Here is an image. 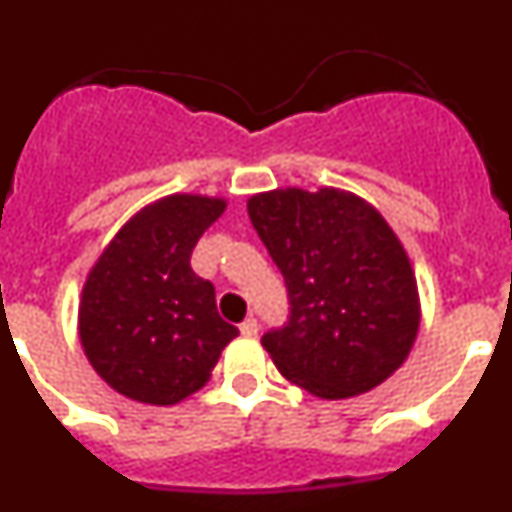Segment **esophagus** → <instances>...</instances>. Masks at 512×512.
<instances>
[{
    "instance_id": "obj_1",
    "label": "esophagus",
    "mask_w": 512,
    "mask_h": 512,
    "mask_svg": "<svg viewBox=\"0 0 512 512\" xmlns=\"http://www.w3.org/2000/svg\"><path fill=\"white\" fill-rule=\"evenodd\" d=\"M241 333H243V336H256V333H259V320H256V318L243 320Z\"/></svg>"
}]
</instances>
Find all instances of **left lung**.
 Wrapping results in <instances>:
<instances>
[{"label": "left lung", "mask_w": 512, "mask_h": 512, "mask_svg": "<svg viewBox=\"0 0 512 512\" xmlns=\"http://www.w3.org/2000/svg\"><path fill=\"white\" fill-rule=\"evenodd\" d=\"M248 217L287 284V325L261 338L279 372L323 400L392 377L418 336L420 302L377 207L343 189L289 187L253 194Z\"/></svg>", "instance_id": "1"}]
</instances>
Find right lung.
Returning <instances> with one entry per match:
<instances>
[{
	"mask_svg": "<svg viewBox=\"0 0 512 512\" xmlns=\"http://www.w3.org/2000/svg\"><path fill=\"white\" fill-rule=\"evenodd\" d=\"M225 200L169 194L122 225L89 271L79 338L112 390L176 405L202 390L238 328L217 315L215 287L192 271V251Z\"/></svg>",
	"mask_w": 512,
	"mask_h": 512,
	"instance_id": "add662e5",
	"label": "right lung"
}]
</instances>
